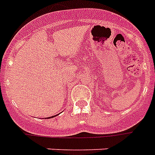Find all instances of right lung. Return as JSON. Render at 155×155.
I'll return each mask as SVG.
<instances>
[{
  "mask_svg": "<svg viewBox=\"0 0 155 155\" xmlns=\"http://www.w3.org/2000/svg\"><path fill=\"white\" fill-rule=\"evenodd\" d=\"M55 117V116H52V117ZM49 118H50V117H49Z\"/></svg>",
  "mask_w": 155,
  "mask_h": 155,
  "instance_id": "obj_1",
  "label": "right lung"
}]
</instances>
